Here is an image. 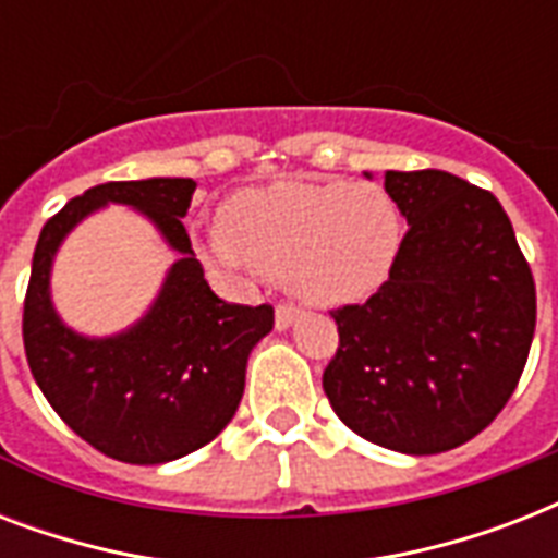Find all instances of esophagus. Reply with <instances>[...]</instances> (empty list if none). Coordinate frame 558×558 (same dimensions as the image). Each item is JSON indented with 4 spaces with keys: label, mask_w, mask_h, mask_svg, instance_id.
<instances>
[{
    "label": "esophagus",
    "mask_w": 558,
    "mask_h": 558,
    "mask_svg": "<svg viewBox=\"0 0 558 558\" xmlns=\"http://www.w3.org/2000/svg\"><path fill=\"white\" fill-rule=\"evenodd\" d=\"M298 322V310L295 306H289V304H280L278 310H275V327L278 330H289L292 324Z\"/></svg>",
    "instance_id": "obj_1"
}]
</instances>
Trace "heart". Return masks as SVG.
I'll use <instances>...</instances> for the list:
<instances>
[{
  "label": "heart",
  "mask_w": 558,
  "mask_h": 558,
  "mask_svg": "<svg viewBox=\"0 0 558 558\" xmlns=\"http://www.w3.org/2000/svg\"><path fill=\"white\" fill-rule=\"evenodd\" d=\"M402 234L397 202L379 185L283 179L228 196L196 252L226 278L257 269L304 304L348 306L388 283Z\"/></svg>",
  "instance_id": "1"
}]
</instances>
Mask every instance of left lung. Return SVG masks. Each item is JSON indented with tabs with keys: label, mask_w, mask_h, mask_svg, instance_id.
Instances as JSON below:
<instances>
[{
	"label": "left lung",
	"mask_w": 558,
	"mask_h": 558,
	"mask_svg": "<svg viewBox=\"0 0 558 558\" xmlns=\"http://www.w3.org/2000/svg\"><path fill=\"white\" fill-rule=\"evenodd\" d=\"M385 191L408 234L388 283L332 313L339 353L324 393L381 449L440 454L512 397L536 332V283L489 191L442 170H388Z\"/></svg>",
	"instance_id": "left-lung-1"
}]
</instances>
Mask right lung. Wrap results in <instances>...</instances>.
<instances>
[{
	"label": "right lung",
	"instance_id": "obj_1",
	"mask_svg": "<svg viewBox=\"0 0 558 558\" xmlns=\"http://www.w3.org/2000/svg\"><path fill=\"white\" fill-rule=\"evenodd\" d=\"M193 191V179L170 177L89 187L48 219L34 248L22 313L34 381L77 437L121 463H170L214 440L243 399L252 350L275 327L269 304H228L208 287L182 226ZM107 204L142 213L178 260L138 323L86 337L56 313L50 271L64 236Z\"/></svg>",
	"mask_w": 558,
	"mask_h": 558
}]
</instances>
